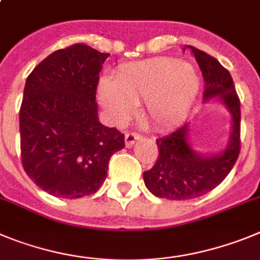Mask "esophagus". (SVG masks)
<instances>
[{"mask_svg": "<svg viewBox=\"0 0 260 260\" xmlns=\"http://www.w3.org/2000/svg\"><path fill=\"white\" fill-rule=\"evenodd\" d=\"M140 139H142V136L139 135V133H135V132L125 133V146L132 147L133 145H135V142Z\"/></svg>", "mask_w": 260, "mask_h": 260, "instance_id": "esophagus-1", "label": "esophagus"}]
</instances>
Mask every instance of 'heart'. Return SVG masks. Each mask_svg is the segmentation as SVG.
<instances>
[{"instance_id":"1","label":"heart","mask_w":260,"mask_h":260,"mask_svg":"<svg viewBox=\"0 0 260 260\" xmlns=\"http://www.w3.org/2000/svg\"><path fill=\"white\" fill-rule=\"evenodd\" d=\"M201 80L191 64L154 58L124 66L98 85V98L109 118L124 121L136 104L145 102L144 115L155 127H172L189 115L200 93Z\"/></svg>"}]
</instances>
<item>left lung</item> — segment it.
Wrapping results in <instances>:
<instances>
[{
    "mask_svg": "<svg viewBox=\"0 0 260 260\" xmlns=\"http://www.w3.org/2000/svg\"><path fill=\"white\" fill-rule=\"evenodd\" d=\"M191 50L205 79L203 100H217L228 110L232 129L225 147L219 153L201 154L189 141L190 123L156 139L158 160L144 172L146 188L159 198L171 201L193 200L216 188L231 172L240 154V100L232 76L214 57L193 46ZM185 50V48H184Z\"/></svg>",
    "mask_w": 260,
    "mask_h": 260,
    "instance_id": "1",
    "label": "left lung"
}]
</instances>
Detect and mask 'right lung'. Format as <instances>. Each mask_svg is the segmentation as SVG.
I'll return each instance as SVG.
<instances>
[{"label":"right lung","instance_id":"obj_1","mask_svg":"<svg viewBox=\"0 0 260 260\" xmlns=\"http://www.w3.org/2000/svg\"><path fill=\"white\" fill-rule=\"evenodd\" d=\"M110 54L84 44L51 53L27 78L19 111L25 174L59 198L95 193L124 135L98 120L95 90Z\"/></svg>","mask_w":260,"mask_h":260}]
</instances>
